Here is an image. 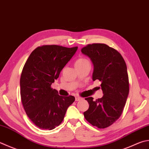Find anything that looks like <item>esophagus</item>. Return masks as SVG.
Segmentation results:
<instances>
[{
  "label": "esophagus",
  "mask_w": 149,
  "mask_h": 149,
  "mask_svg": "<svg viewBox=\"0 0 149 149\" xmlns=\"http://www.w3.org/2000/svg\"><path fill=\"white\" fill-rule=\"evenodd\" d=\"M82 100V98H80L79 97H75V100L76 101H78V100Z\"/></svg>",
  "instance_id": "34e87169"
}]
</instances>
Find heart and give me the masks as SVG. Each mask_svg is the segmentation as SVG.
<instances>
[{"label":"heart","instance_id":"heart-1","mask_svg":"<svg viewBox=\"0 0 149 149\" xmlns=\"http://www.w3.org/2000/svg\"><path fill=\"white\" fill-rule=\"evenodd\" d=\"M88 63H89V61L87 60H86V59L80 58V59H78V60L76 61L74 65H75V67L76 66H80V65H84V64Z\"/></svg>","mask_w":149,"mask_h":149}]
</instances>
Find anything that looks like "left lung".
<instances>
[{"instance_id": "left-lung-1", "label": "left lung", "mask_w": 149, "mask_h": 149, "mask_svg": "<svg viewBox=\"0 0 149 149\" xmlns=\"http://www.w3.org/2000/svg\"><path fill=\"white\" fill-rule=\"evenodd\" d=\"M93 64L92 78L101 82L103 97L85 99L89 108L84 112L85 119L93 126L105 128L121 116L129 93L127 67L121 54L103 43L88 45L81 50Z\"/></svg>"}]
</instances>
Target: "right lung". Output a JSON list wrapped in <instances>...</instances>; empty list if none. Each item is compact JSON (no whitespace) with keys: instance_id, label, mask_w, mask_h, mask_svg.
Listing matches in <instances>:
<instances>
[{"instance_id":"right-lung-1","label":"right lung","mask_w":149,"mask_h":149,"mask_svg":"<svg viewBox=\"0 0 149 149\" xmlns=\"http://www.w3.org/2000/svg\"><path fill=\"white\" fill-rule=\"evenodd\" d=\"M78 47L43 45L33 50L25 63L20 79L22 104L33 124L43 130L60 125L73 96L63 97L51 85L77 52Z\"/></svg>"}]
</instances>
